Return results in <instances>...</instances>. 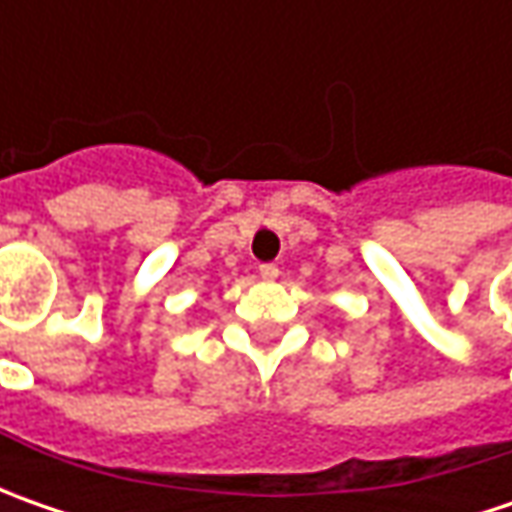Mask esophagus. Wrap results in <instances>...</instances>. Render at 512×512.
I'll use <instances>...</instances> for the list:
<instances>
[{
  "label": "esophagus",
  "instance_id": "34e87169",
  "mask_svg": "<svg viewBox=\"0 0 512 512\" xmlns=\"http://www.w3.org/2000/svg\"><path fill=\"white\" fill-rule=\"evenodd\" d=\"M259 276H262V279H267V282H273V279L279 276V265H273V262L259 265Z\"/></svg>",
  "mask_w": 512,
  "mask_h": 512
}]
</instances>
